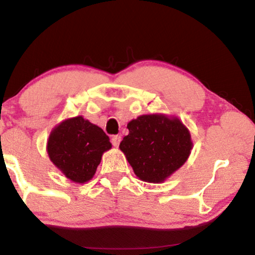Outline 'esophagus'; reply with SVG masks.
<instances>
[{
  "mask_svg": "<svg viewBox=\"0 0 255 255\" xmlns=\"http://www.w3.org/2000/svg\"><path fill=\"white\" fill-rule=\"evenodd\" d=\"M120 142H121V136L120 135H114L111 137V144H113L115 147H118L120 145Z\"/></svg>",
  "mask_w": 255,
  "mask_h": 255,
  "instance_id": "esophagus-1",
  "label": "esophagus"
}]
</instances>
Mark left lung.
Masks as SVG:
<instances>
[{
  "label": "left lung",
  "instance_id": "obj_1",
  "mask_svg": "<svg viewBox=\"0 0 255 255\" xmlns=\"http://www.w3.org/2000/svg\"><path fill=\"white\" fill-rule=\"evenodd\" d=\"M120 148L141 181L159 183L180 169L192 150L191 133L177 118L141 115L127 125Z\"/></svg>",
  "mask_w": 255,
  "mask_h": 255
}]
</instances>
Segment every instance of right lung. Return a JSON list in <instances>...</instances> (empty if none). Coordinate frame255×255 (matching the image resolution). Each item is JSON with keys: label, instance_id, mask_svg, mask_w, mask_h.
<instances>
[{"label": "right lung", "instance_id": "obj_1", "mask_svg": "<svg viewBox=\"0 0 255 255\" xmlns=\"http://www.w3.org/2000/svg\"><path fill=\"white\" fill-rule=\"evenodd\" d=\"M109 136L83 116L64 120L49 135V158L67 178L77 183L90 181L102 154L110 150Z\"/></svg>", "mask_w": 255, "mask_h": 255}]
</instances>
